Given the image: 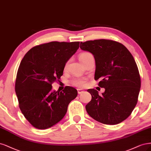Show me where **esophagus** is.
<instances>
[{
	"label": "esophagus",
	"mask_w": 151,
	"mask_h": 151,
	"mask_svg": "<svg viewBox=\"0 0 151 151\" xmlns=\"http://www.w3.org/2000/svg\"><path fill=\"white\" fill-rule=\"evenodd\" d=\"M77 90H78V94H81L83 93V90L81 89H78Z\"/></svg>",
	"instance_id": "esophagus-1"
}]
</instances>
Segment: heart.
<instances>
[{
    "label": "heart",
    "mask_w": 151,
    "mask_h": 151,
    "mask_svg": "<svg viewBox=\"0 0 151 151\" xmlns=\"http://www.w3.org/2000/svg\"><path fill=\"white\" fill-rule=\"evenodd\" d=\"M91 55H92L91 53L88 52H82L79 56V59H80V62L82 63L83 61H84L87 58L89 57ZM85 83H86V80L84 78H76L73 81V84L76 86H78V87L84 86Z\"/></svg>",
    "instance_id": "b5f03b06"
}]
</instances>
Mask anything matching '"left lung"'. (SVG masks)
<instances>
[{
  "instance_id": "1",
  "label": "left lung",
  "mask_w": 151,
  "mask_h": 151,
  "mask_svg": "<svg viewBox=\"0 0 151 151\" xmlns=\"http://www.w3.org/2000/svg\"><path fill=\"white\" fill-rule=\"evenodd\" d=\"M80 48L94 56L95 80L105 88L102 95L88 89L91 100L85 106L91 117L102 124H118L132 113L137 103L140 77L134 58L122 44L107 40L81 42Z\"/></svg>"
}]
</instances>
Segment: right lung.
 Instances as JSON below:
<instances>
[{"label": "right lung", "instance_id": "right-lung-1", "mask_svg": "<svg viewBox=\"0 0 151 151\" xmlns=\"http://www.w3.org/2000/svg\"><path fill=\"white\" fill-rule=\"evenodd\" d=\"M80 42L52 41L33 47L22 60L17 73L15 91L19 108L33 127L50 128L61 121L77 90L66 86L52 90L67 61L76 52Z\"/></svg>", "mask_w": 151, "mask_h": 151}]
</instances>
